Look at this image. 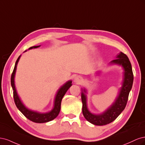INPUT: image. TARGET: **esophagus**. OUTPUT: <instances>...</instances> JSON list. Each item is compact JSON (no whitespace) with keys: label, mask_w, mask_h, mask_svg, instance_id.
I'll use <instances>...</instances> for the list:
<instances>
[{"label":"esophagus","mask_w":145,"mask_h":145,"mask_svg":"<svg viewBox=\"0 0 145 145\" xmlns=\"http://www.w3.org/2000/svg\"><path fill=\"white\" fill-rule=\"evenodd\" d=\"M82 77H76L75 78H74V81H75L77 83H80L81 81H82Z\"/></svg>","instance_id":"esophagus-1"}]
</instances>
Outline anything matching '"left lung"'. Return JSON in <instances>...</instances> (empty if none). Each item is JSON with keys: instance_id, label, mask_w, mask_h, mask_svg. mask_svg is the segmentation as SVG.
Wrapping results in <instances>:
<instances>
[{"instance_id": "8db88e82", "label": "left lung", "mask_w": 145, "mask_h": 145, "mask_svg": "<svg viewBox=\"0 0 145 145\" xmlns=\"http://www.w3.org/2000/svg\"><path fill=\"white\" fill-rule=\"evenodd\" d=\"M110 64L118 65L123 68L124 70L123 80L122 82V86L114 102L106 111L99 114L91 113L87 107L86 90L85 88L82 89L81 97L83 104L82 112L83 116L89 122L95 125H105L110 123L116 119V118L125 108L129 92L133 86L134 80L133 69L130 61L127 56L120 52L117 55L116 59L111 61Z\"/></svg>"}]
</instances>
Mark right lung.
<instances>
[{"mask_svg":"<svg viewBox=\"0 0 145 145\" xmlns=\"http://www.w3.org/2000/svg\"><path fill=\"white\" fill-rule=\"evenodd\" d=\"M40 46V45L30 47L29 48V50L33 49V48H37ZM20 57V56L16 60L15 66H14V68L13 69V71L11 74V84L12 88V91H13V97H14V100L17 108L19 109V110L23 114L28 118V119L33 122L42 123H46V122H48L52 120L59 115L60 111L61 102H62V98L63 97L65 93H67L68 89L72 85V83H71L72 81L69 80L67 82L58 89L54 99V108L51 111L48 112H45V113H42V112H39L33 110H31V109H29L27 107H26L25 106V105L23 103V102H22V100L19 97V95L17 94L16 87H15L14 77H15L16 71L17 68V63H18Z\"/></svg>","mask_w":145,"mask_h":145,"instance_id":"obj_1","label":"right lung"}]
</instances>
